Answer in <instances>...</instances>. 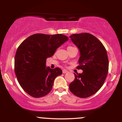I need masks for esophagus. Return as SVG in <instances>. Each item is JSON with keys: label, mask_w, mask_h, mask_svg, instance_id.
Returning a JSON list of instances; mask_svg holds the SVG:
<instances>
[{"label": "esophagus", "mask_w": 122, "mask_h": 122, "mask_svg": "<svg viewBox=\"0 0 122 122\" xmlns=\"http://www.w3.org/2000/svg\"><path fill=\"white\" fill-rule=\"evenodd\" d=\"M68 71H67V70L66 69H63L62 70V73H68Z\"/></svg>", "instance_id": "1"}]
</instances>
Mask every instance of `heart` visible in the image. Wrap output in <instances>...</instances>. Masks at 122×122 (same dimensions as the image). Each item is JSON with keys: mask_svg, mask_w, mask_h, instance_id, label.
I'll list each match as a JSON object with an SVG mask.
<instances>
[{"mask_svg": "<svg viewBox=\"0 0 122 122\" xmlns=\"http://www.w3.org/2000/svg\"><path fill=\"white\" fill-rule=\"evenodd\" d=\"M72 47H72V46H68V49H69V48H72Z\"/></svg>", "mask_w": 122, "mask_h": 122, "instance_id": "obj_1", "label": "heart"}]
</instances>
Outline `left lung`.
<instances>
[{
    "label": "left lung",
    "mask_w": 122,
    "mask_h": 122,
    "mask_svg": "<svg viewBox=\"0 0 122 122\" xmlns=\"http://www.w3.org/2000/svg\"><path fill=\"white\" fill-rule=\"evenodd\" d=\"M69 37L80 53L77 69L83 71L82 73H74L75 79L69 84V89L77 97H88L101 88L107 77V51L103 43L89 33L72 34Z\"/></svg>",
    "instance_id": "obj_1"
}]
</instances>
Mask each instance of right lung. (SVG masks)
<instances>
[{
    "label": "right lung",
    "mask_w": 122,
    "mask_h": 122,
    "mask_svg": "<svg viewBox=\"0 0 122 122\" xmlns=\"http://www.w3.org/2000/svg\"><path fill=\"white\" fill-rule=\"evenodd\" d=\"M68 40V37L61 34H35L18 47L14 61L15 75L21 87L31 96L41 97L51 91L54 79L62 72L59 68L46 67V61Z\"/></svg>",
    "instance_id": "add662e5"
}]
</instances>
